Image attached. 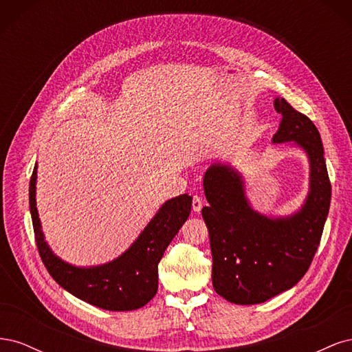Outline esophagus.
I'll return each instance as SVG.
<instances>
[{
    "instance_id": "1",
    "label": "esophagus",
    "mask_w": 352,
    "mask_h": 352,
    "mask_svg": "<svg viewBox=\"0 0 352 352\" xmlns=\"http://www.w3.org/2000/svg\"><path fill=\"white\" fill-rule=\"evenodd\" d=\"M202 206H204V202H202V199H201L198 195H195L194 199H192V208H194V211H195V212H199L201 208H202Z\"/></svg>"
}]
</instances>
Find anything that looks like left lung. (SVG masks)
I'll return each mask as SVG.
<instances>
[{"mask_svg":"<svg viewBox=\"0 0 352 352\" xmlns=\"http://www.w3.org/2000/svg\"><path fill=\"white\" fill-rule=\"evenodd\" d=\"M274 109L282 122L272 142H292L310 164L301 208L287 216H265L254 210L242 175L229 164H211L202 184L208 201L201 212L210 233L212 286L220 296L239 305L267 301L302 279L320 243L332 195L317 127L285 98H276Z\"/></svg>","mask_w":352,"mask_h":352,"instance_id":"left-lung-1","label":"left lung"}]
</instances>
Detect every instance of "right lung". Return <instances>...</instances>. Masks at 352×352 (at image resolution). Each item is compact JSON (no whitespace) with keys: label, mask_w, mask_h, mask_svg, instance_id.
<instances>
[{"label":"right lung","mask_w":352,"mask_h":352,"mask_svg":"<svg viewBox=\"0 0 352 352\" xmlns=\"http://www.w3.org/2000/svg\"><path fill=\"white\" fill-rule=\"evenodd\" d=\"M36 170L29 184V207L38 251L51 278L73 296L110 311H131L150 302L158 289V263L188 220L192 197L167 199L140 236L119 257L100 265L79 267L54 254L45 241L36 208Z\"/></svg>","instance_id":"right-lung-1"}]
</instances>
